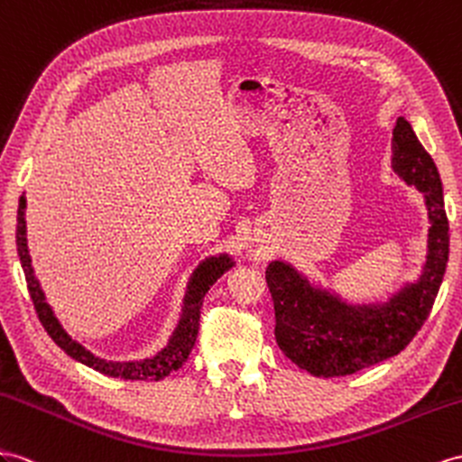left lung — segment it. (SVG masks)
<instances>
[{
  "label": "left lung",
  "instance_id": "left-lung-1",
  "mask_svg": "<svg viewBox=\"0 0 462 462\" xmlns=\"http://www.w3.org/2000/svg\"><path fill=\"white\" fill-rule=\"evenodd\" d=\"M393 171L423 193L428 208V254L418 281L404 282L384 302L353 304L282 259L265 269L277 346L314 376H346L394 357L420 332L439 292L448 259L441 177L404 116L393 130Z\"/></svg>",
  "mask_w": 462,
  "mask_h": 462
}]
</instances>
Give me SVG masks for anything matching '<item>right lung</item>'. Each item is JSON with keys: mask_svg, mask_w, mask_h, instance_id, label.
<instances>
[{"mask_svg": "<svg viewBox=\"0 0 462 462\" xmlns=\"http://www.w3.org/2000/svg\"><path fill=\"white\" fill-rule=\"evenodd\" d=\"M25 208H27V199L23 195L19 199V208H17V232H15L17 254L21 259L23 273H25V279H27V287L31 292L34 310H37L42 328L46 329V334L54 339V344L60 349H64L72 359L84 363L103 374L125 378V381H160V378L168 376L170 373L180 369L195 346V339L199 334L200 306H203L205 294L224 273H226V271H230L236 265L234 259L228 254H218V255L207 257L205 262H200L197 265L191 279L187 282L180 322H177L168 346L160 349L153 357H146L140 361H107V359L96 357L91 351H88L84 346L78 344L76 339L69 337L66 334V329L60 326V322H58V318L54 316L51 304L46 302L41 282L37 277H34V269L31 265V255L27 247Z\"/></svg>", "mask_w": 462, "mask_h": 462, "instance_id": "right-lung-1", "label": "right lung"}]
</instances>
